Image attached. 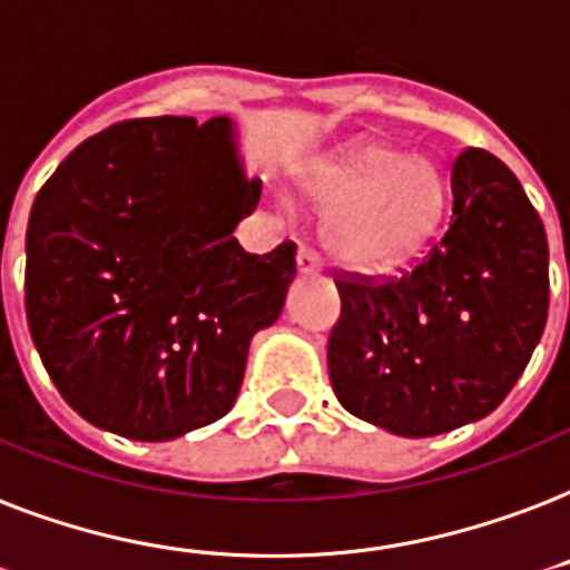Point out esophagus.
Segmentation results:
<instances>
[{
	"label": "esophagus",
	"mask_w": 570,
	"mask_h": 570,
	"mask_svg": "<svg viewBox=\"0 0 570 570\" xmlns=\"http://www.w3.org/2000/svg\"><path fill=\"white\" fill-rule=\"evenodd\" d=\"M295 259H298V275H320L323 272V259L311 247H298Z\"/></svg>",
	"instance_id": "1"
}]
</instances>
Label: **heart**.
Returning a JSON list of instances; mask_svg holds the SVG:
<instances>
[{"label": "heart", "mask_w": 570, "mask_h": 570, "mask_svg": "<svg viewBox=\"0 0 570 570\" xmlns=\"http://www.w3.org/2000/svg\"><path fill=\"white\" fill-rule=\"evenodd\" d=\"M295 188L325 212L328 254L353 272L380 275L428 245L449 208V181L424 155L358 140L304 164Z\"/></svg>", "instance_id": "b5f03b06"}]
</instances>
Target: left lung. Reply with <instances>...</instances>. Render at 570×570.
<instances>
[{
    "label": "left lung",
    "mask_w": 570,
    "mask_h": 570,
    "mask_svg": "<svg viewBox=\"0 0 570 570\" xmlns=\"http://www.w3.org/2000/svg\"><path fill=\"white\" fill-rule=\"evenodd\" d=\"M451 197L445 236L410 272L334 275V394L355 419L410 440L497 410L527 371L550 304L544 224L514 173L463 149Z\"/></svg>",
    "instance_id": "1"
}]
</instances>
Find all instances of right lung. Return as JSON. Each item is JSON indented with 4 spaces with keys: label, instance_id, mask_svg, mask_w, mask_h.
Instances as JSON below:
<instances>
[{
    "label": "right lung",
    "instance_id": "obj_1",
    "mask_svg": "<svg viewBox=\"0 0 570 570\" xmlns=\"http://www.w3.org/2000/svg\"><path fill=\"white\" fill-rule=\"evenodd\" d=\"M259 194L227 116L116 121L56 167L26 229V320L73 412L167 442L233 410L295 277L293 242L233 238Z\"/></svg>",
    "mask_w": 570,
    "mask_h": 570
}]
</instances>
